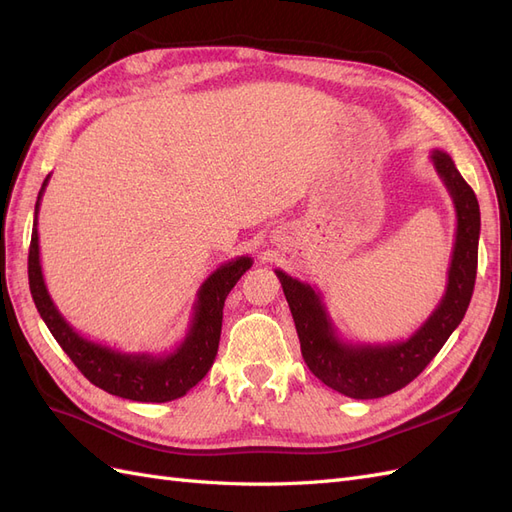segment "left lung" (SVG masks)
Masks as SVG:
<instances>
[{"label":"left lung","mask_w":512,"mask_h":512,"mask_svg":"<svg viewBox=\"0 0 512 512\" xmlns=\"http://www.w3.org/2000/svg\"><path fill=\"white\" fill-rule=\"evenodd\" d=\"M433 168L444 181L457 213V232L444 297L431 316L404 342L350 344L337 335L324 307L322 294L305 282L275 269L282 282L294 327L299 333L301 354L312 374L333 391L352 399H378L404 389L440 352L446 339L459 327L470 305L476 265L480 209L474 190L461 177L448 153H429Z\"/></svg>","instance_id":"1"}]
</instances>
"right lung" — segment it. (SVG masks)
<instances>
[{"instance_id":"obj_1","label":"right lung","mask_w":512,"mask_h":512,"mask_svg":"<svg viewBox=\"0 0 512 512\" xmlns=\"http://www.w3.org/2000/svg\"><path fill=\"white\" fill-rule=\"evenodd\" d=\"M49 179L51 175L44 179L36 200L32 245H29L27 260L29 290H32L40 318L72 363L98 389L123 399L147 401V404H164V401L183 397L211 369L220 346L224 301L254 260L250 256L232 258L200 284L192 307L190 329L173 352H119L111 346L96 344L70 327V322L59 314L44 284L38 245V211Z\"/></svg>"}]
</instances>
